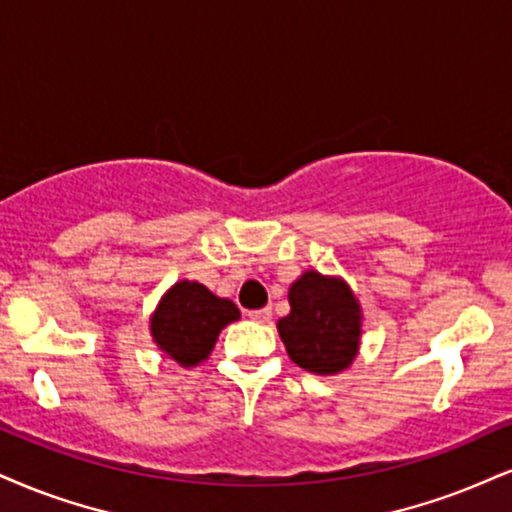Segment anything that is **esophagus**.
<instances>
[{
  "instance_id": "34e87169",
  "label": "esophagus",
  "mask_w": 512,
  "mask_h": 512,
  "mask_svg": "<svg viewBox=\"0 0 512 512\" xmlns=\"http://www.w3.org/2000/svg\"><path fill=\"white\" fill-rule=\"evenodd\" d=\"M246 315H249L254 323H268V320L273 318V311H270V308H258V311H249Z\"/></svg>"
}]
</instances>
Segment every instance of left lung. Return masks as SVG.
<instances>
[{
    "instance_id": "8db88e82",
    "label": "left lung",
    "mask_w": 512,
    "mask_h": 512,
    "mask_svg": "<svg viewBox=\"0 0 512 512\" xmlns=\"http://www.w3.org/2000/svg\"><path fill=\"white\" fill-rule=\"evenodd\" d=\"M292 311L277 320L289 358L315 375L349 368L361 344V304L339 277L306 270L289 287Z\"/></svg>"
}]
</instances>
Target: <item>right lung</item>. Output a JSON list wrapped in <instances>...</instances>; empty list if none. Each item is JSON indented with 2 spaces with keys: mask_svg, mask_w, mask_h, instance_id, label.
I'll list each match as a JSON object with an SVG mask.
<instances>
[{
  "mask_svg": "<svg viewBox=\"0 0 512 512\" xmlns=\"http://www.w3.org/2000/svg\"><path fill=\"white\" fill-rule=\"evenodd\" d=\"M239 308L199 282L180 280L163 294L151 315V337L182 368L206 361L220 330L235 323Z\"/></svg>",
  "mask_w": 512,
  "mask_h": 512,
  "instance_id": "obj_1",
  "label": "right lung"
}]
</instances>
